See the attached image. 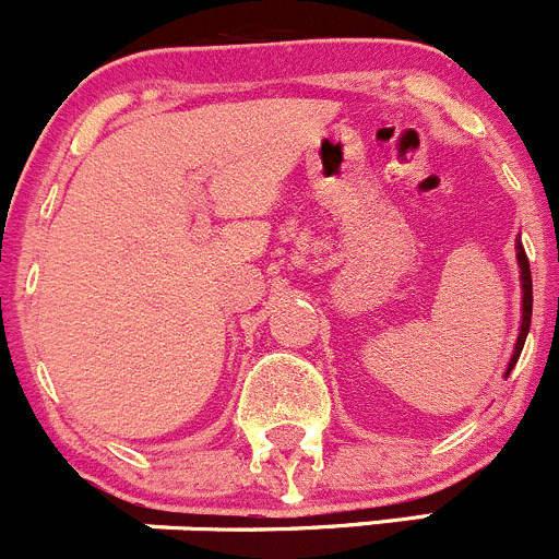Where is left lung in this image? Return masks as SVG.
Masks as SVG:
<instances>
[{
  "instance_id": "obj_1",
  "label": "left lung",
  "mask_w": 559,
  "mask_h": 559,
  "mask_svg": "<svg viewBox=\"0 0 559 559\" xmlns=\"http://www.w3.org/2000/svg\"><path fill=\"white\" fill-rule=\"evenodd\" d=\"M519 265H522V288H524V316H522V332H519V340H515V350L510 356V365H508V373L513 370V365L519 362V354L524 348V340H527L530 332V318H533V276H530V260L527 252H524L522 241H519ZM504 373V376H508Z\"/></svg>"
}]
</instances>
